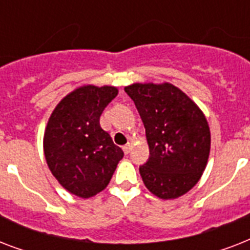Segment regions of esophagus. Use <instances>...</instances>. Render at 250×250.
Here are the masks:
<instances>
[{
  "label": "esophagus",
  "mask_w": 250,
  "mask_h": 250,
  "mask_svg": "<svg viewBox=\"0 0 250 250\" xmlns=\"http://www.w3.org/2000/svg\"><path fill=\"white\" fill-rule=\"evenodd\" d=\"M131 148H132V145L128 143V144H125V146H123V152H125V154H128V153L131 152Z\"/></svg>",
  "instance_id": "1"
}]
</instances>
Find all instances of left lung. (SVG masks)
I'll list each match as a JSON object with an SVG mask.
<instances>
[{
	"mask_svg": "<svg viewBox=\"0 0 250 250\" xmlns=\"http://www.w3.org/2000/svg\"><path fill=\"white\" fill-rule=\"evenodd\" d=\"M144 123L148 162L140 175L149 192L174 200L189 192L210 154L209 123L196 102L171 83H133L125 88Z\"/></svg>",
	"mask_w": 250,
	"mask_h": 250,
	"instance_id": "left-lung-1",
	"label": "left lung"
}]
</instances>
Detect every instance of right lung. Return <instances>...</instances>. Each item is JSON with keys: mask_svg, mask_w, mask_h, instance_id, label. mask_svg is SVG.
Returning <instances> with one entry per match:
<instances>
[{"mask_svg": "<svg viewBox=\"0 0 250 250\" xmlns=\"http://www.w3.org/2000/svg\"><path fill=\"white\" fill-rule=\"evenodd\" d=\"M118 88L86 84L71 90L50 114L45 127L44 156L61 186L89 198L110 183L123 150L100 125V117Z\"/></svg>", "mask_w": 250, "mask_h": 250, "instance_id": "add662e5", "label": "right lung"}]
</instances>
